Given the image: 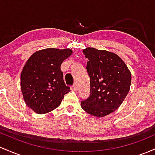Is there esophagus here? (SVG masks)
<instances>
[{
  "label": "esophagus",
  "mask_w": 155,
  "mask_h": 155,
  "mask_svg": "<svg viewBox=\"0 0 155 155\" xmlns=\"http://www.w3.org/2000/svg\"><path fill=\"white\" fill-rule=\"evenodd\" d=\"M71 90H73V91H76V90H78V86L76 84H74V85L71 87Z\"/></svg>",
  "instance_id": "obj_1"
}]
</instances>
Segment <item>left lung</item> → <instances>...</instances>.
I'll return each instance as SVG.
<instances>
[{
    "mask_svg": "<svg viewBox=\"0 0 155 155\" xmlns=\"http://www.w3.org/2000/svg\"><path fill=\"white\" fill-rule=\"evenodd\" d=\"M89 61L90 95L81 102L89 114L103 117L117 110L130 91L131 74L118 55L106 50L87 47L83 50Z\"/></svg>",
    "mask_w": 155,
    "mask_h": 155,
    "instance_id": "left-lung-1",
    "label": "left lung"
}]
</instances>
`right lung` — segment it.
<instances>
[{
    "label": "right lung",
    "instance_id": "obj_1",
    "mask_svg": "<svg viewBox=\"0 0 155 155\" xmlns=\"http://www.w3.org/2000/svg\"><path fill=\"white\" fill-rule=\"evenodd\" d=\"M72 52L70 49L48 48L35 51L26 62L21 73V90L27 106L35 113L55 109L71 91L60 66Z\"/></svg>",
    "mask_w": 155,
    "mask_h": 155
}]
</instances>
